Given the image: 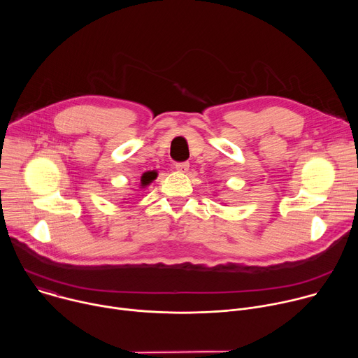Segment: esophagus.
<instances>
[{
    "mask_svg": "<svg viewBox=\"0 0 358 358\" xmlns=\"http://www.w3.org/2000/svg\"><path fill=\"white\" fill-rule=\"evenodd\" d=\"M189 169V163L188 162H180L176 163V170H178L180 173H187Z\"/></svg>",
    "mask_w": 358,
    "mask_h": 358,
    "instance_id": "obj_1",
    "label": "esophagus"
}]
</instances>
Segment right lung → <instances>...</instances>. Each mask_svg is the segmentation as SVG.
I'll use <instances>...</instances> for the list:
<instances>
[{
    "label": "right lung",
    "instance_id": "right-lung-1",
    "mask_svg": "<svg viewBox=\"0 0 358 358\" xmlns=\"http://www.w3.org/2000/svg\"><path fill=\"white\" fill-rule=\"evenodd\" d=\"M157 177V173L156 171H147L141 176V185H148L152 180H155Z\"/></svg>",
    "mask_w": 358,
    "mask_h": 358
}]
</instances>
